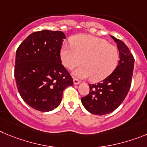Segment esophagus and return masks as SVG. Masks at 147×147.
<instances>
[{"label": "esophagus", "mask_w": 147, "mask_h": 147, "mask_svg": "<svg viewBox=\"0 0 147 147\" xmlns=\"http://www.w3.org/2000/svg\"><path fill=\"white\" fill-rule=\"evenodd\" d=\"M73 83H74V84H75V85H78V84H80V80H78V79L74 78Z\"/></svg>", "instance_id": "esophagus-1"}]
</instances>
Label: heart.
I'll return each instance as SVG.
<instances>
[{
	"label": "heart",
	"mask_w": 147,
	"mask_h": 147,
	"mask_svg": "<svg viewBox=\"0 0 147 147\" xmlns=\"http://www.w3.org/2000/svg\"><path fill=\"white\" fill-rule=\"evenodd\" d=\"M72 47L62 46L60 55L62 64L69 69L82 64L73 72L79 78H87L93 82L104 80L116 69L119 51L113 45L104 39L90 35H78L70 41Z\"/></svg>",
	"instance_id": "obj_1"
}]
</instances>
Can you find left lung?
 Returning <instances> with one entry per match:
<instances>
[{
  "mask_svg": "<svg viewBox=\"0 0 147 147\" xmlns=\"http://www.w3.org/2000/svg\"><path fill=\"white\" fill-rule=\"evenodd\" d=\"M111 37L119 53L118 65L102 82L89 84V94L81 98L84 108L94 115L102 116L115 111L124 101L131 86L134 58L122 41L113 36Z\"/></svg>",
  "mask_w": 147,
  "mask_h": 147,
  "instance_id": "obj_1",
  "label": "left lung"
}]
</instances>
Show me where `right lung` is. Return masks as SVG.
Segmentation results:
<instances>
[{"label":"right lung","mask_w":147,"mask_h":147,"mask_svg":"<svg viewBox=\"0 0 147 147\" xmlns=\"http://www.w3.org/2000/svg\"><path fill=\"white\" fill-rule=\"evenodd\" d=\"M64 39L62 31H37L30 34L16 52L14 77L18 92L29 106L39 111L57 108L64 90L73 85L61 60Z\"/></svg>","instance_id":"1"}]
</instances>
